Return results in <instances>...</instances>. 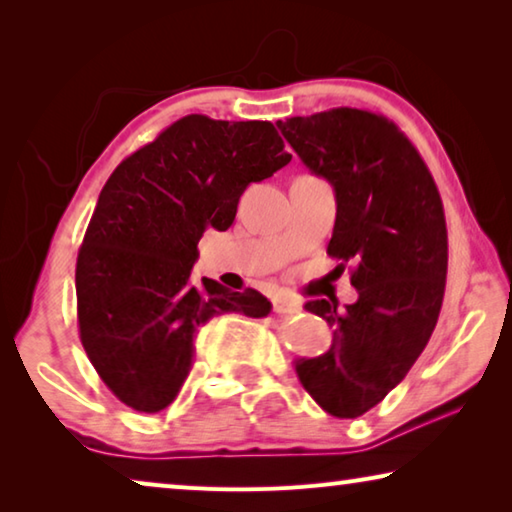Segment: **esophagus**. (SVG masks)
Instances as JSON below:
<instances>
[{
  "label": "esophagus",
  "instance_id": "esophagus-1",
  "mask_svg": "<svg viewBox=\"0 0 512 512\" xmlns=\"http://www.w3.org/2000/svg\"><path fill=\"white\" fill-rule=\"evenodd\" d=\"M273 311L275 314H298V311H302V302L291 298H275Z\"/></svg>",
  "mask_w": 512,
  "mask_h": 512
}]
</instances>
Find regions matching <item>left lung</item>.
Listing matches in <instances>:
<instances>
[{"instance_id": "obj_1", "label": "left lung", "mask_w": 512, "mask_h": 512, "mask_svg": "<svg viewBox=\"0 0 512 512\" xmlns=\"http://www.w3.org/2000/svg\"><path fill=\"white\" fill-rule=\"evenodd\" d=\"M302 164L334 187L336 221L327 253L354 264L359 298L307 311L334 325L332 348L298 359L296 372L318 406L359 418L393 391L438 323L447 277L443 201L427 164L400 128L357 108L277 121Z\"/></svg>"}]
</instances>
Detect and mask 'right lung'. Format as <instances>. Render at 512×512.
Wrapping results in <instances>:
<instances>
[{
    "instance_id": "1",
    "label": "right lung",
    "mask_w": 512,
    "mask_h": 512,
    "mask_svg": "<svg viewBox=\"0 0 512 512\" xmlns=\"http://www.w3.org/2000/svg\"><path fill=\"white\" fill-rule=\"evenodd\" d=\"M289 162L271 121L187 115L112 171L76 259V305L88 359L126 406L176 400L210 318L271 314L259 291L194 282L192 268L203 232L228 230L244 189Z\"/></svg>"
}]
</instances>
